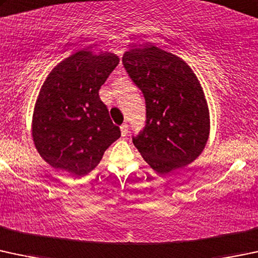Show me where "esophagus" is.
<instances>
[{
    "mask_svg": "<svg viewBox=\"0 0 258 258\" xmlns=\"http://www.w3.org/2000/svg\"><path fill=\"white\" fill-rule=\"evenodd\" d=\"M120 130H121V136L122 137H126L127 134H128V124H127V123L121 124Z\"/></svg>",
    "mask_w": 258,
    "mask_h": 258,
    "instance_id": "1",
    "label": "esophagus"
}]
</instances>
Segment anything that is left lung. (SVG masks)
<instances>
[{
    "label": "left lung",
    "mask_w": 258,
    "mask_h": 258,
    "mask_svg": "<svg viewBox=\"0 0 258 258\" xmlns=\"http://www.w3.org/2000/svg\"><path fill=\"white\" fill-rule=\"evenodd\" d=\"M122 63L146 100V126L134 137L141 156L159 174L190 164L210 134L208 102L193 69L154 45L124 51Z\"/></svg>",
    "instance_id": "obj_1"
}]
</instances>
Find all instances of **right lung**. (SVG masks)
<instances>
[{"mask_svg": "<svg viewBox=\"0 0 258 258\" xmlns=\"http://www.w3.org/2000/svg\"><path fill=\"white\" fill-rule=\"evenodd\" d=\"M116 54L79 50L51 69L34 105L32 137L55 169L81 177L96 167L120 138L99 90L117 67Z\"/></svg>", "mask_w": 258, "mask_h": 258, "instance_id": "1", "label": "right lung"}]
</instances>
